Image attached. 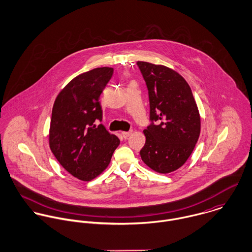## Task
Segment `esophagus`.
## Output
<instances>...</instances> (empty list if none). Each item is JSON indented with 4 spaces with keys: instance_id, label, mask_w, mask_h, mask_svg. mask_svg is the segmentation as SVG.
I'll return each instance as SVG.
<instances>
[{
    "instance_id": "34e87169",
    "label": "esophagus",
    "mask_w": 252,
    "mask_h": 252,
    "mask_svg": "<svg viewBox=\"0 0 252 252\" xmlns=\"http://www.w3.org/2000/svg\"><path fill=\"white\" fill-rule=\"evenodd\" d=\"M131 134H132V131H129V132H122V136H123L124 139H127Z\"/></svg>"
}]
</instances>
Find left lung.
Listing matches in <instances>:
<instances>
[{
  "label": "left lung",
  "instance_id": "1",
  "mask_svg": "<svg viewBox=\"0 0 252 252\" xmlns=\"http://www.w3.org/2000/svg\"><path fill=\"white\" fill-rule=\"evenodd\" d=\"M149 99L150 124L144 129L142 160L153 171L168 174L191 155L201 131L192 91L180 73L162 65L138 61Z\"/></svg>",
  "mask_w": 252,
  "mask_h": 252
}]
</instances>
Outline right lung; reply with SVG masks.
Listing matches in <instances>:
<instances>
[{
	"instance_id": "add662e5",
	"label": "right lung",
	"mask_w": 252,
	"mask_h": 252,
	"mask_svg": "<svg viewBox=\"0 0 252 252\" xmlns=\"http://www.w3.org/2000/svg\"><path fill=\"white\" fill-rule=\"evenodd\" d=\"M113 74L108 67L81 73L57 96L52 108L49 146L62 167L78 180L90 181L109 164L120 144L102 122L100 96Z\"/></svg>"
}]
</instances>
